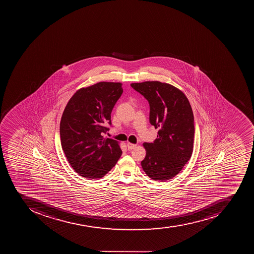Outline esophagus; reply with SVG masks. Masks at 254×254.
<instances>
[{
    "instance_id": "obj_1",
    "label": "esophagus",
    "mask_w": 254,
    "mask_h": 254,
    "mask_svg": "<svg viewBox=\"0 0 254 254\" xmlns=\"http://www.w3.org/2000/svg\"><path fill=\"white\" fill-rule=\"evenodd\" d=\"M126 144H127V148H128V150L133 149V148L136 147V144H132V143H130V142H128Z\"/></svg>"
}]
</instances>
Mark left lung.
Wrapping results in <instances>:
<instances>
[{"label":"left lung","mask_w":254,"mask_h":254,"mask_svg":"<svg viewBox=\"0 0 254 254\" xmlns=\"http://www.w3.org/2000/svg\"><path fill=\"white\" fill-rule=\"evenodd\" d=\"M148 100L149 121L158 128L153 143H144L143 170L161 182L180 173L191 157L194 144V115L184 93L171 84L159 81L131 83Z\"/></svg>","instance_id":"left-lung-1"}]
</instances>
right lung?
<instances>
[{
    "label": "right lung",
    "mask_w": 254,
    "mask_h": 254,
    "mask_svg": "<svg viewBox=\"0 0 254 254\" xmlns=\"http://www.w3.org/2000/svg\"><path fill=\"white\" fill-rule=\"evenodd\" d=\"M121 82H100L79 89L67 102L60 122V140L68 162L87 179L106 176L122 156L119 142L103 137L123 89Z\"/></svg>",
    "instance_id": "right-lung-1"
}]
</instances>
